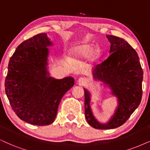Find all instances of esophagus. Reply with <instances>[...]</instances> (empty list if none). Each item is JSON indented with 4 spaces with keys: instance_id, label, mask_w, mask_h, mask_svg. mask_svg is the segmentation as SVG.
Returning a JSON list of instances; mask_svg holds the SVG:
<instances>
[{
    "instance_id": "1",
    "label": "esophagus",
    "mask_w": 150,
    "mask_h": 150,
    "mask_svg": "<svg viewBox=\"0 0 150 150\" xmlns=\"http://www.w3.org/2000/svg\"><path fill=\"white\" fill-rule=\"evenodd\" d=\"M77 82L79 83V85H84L86 83V79L84 77H79L77 80Z\"/></svg>"
}]
</instances>
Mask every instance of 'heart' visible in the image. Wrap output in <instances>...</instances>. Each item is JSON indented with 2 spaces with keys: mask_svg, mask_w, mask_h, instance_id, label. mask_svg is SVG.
Listing matches in <instances>:
<instances>
[{
  "mask_svg": "<svg viewBox=\"0 0 150 150\" xmlns=\"http://www.w3.org/2000/svg\"><path fill=\"white\" fill-rule=\"evenodd\" d=\"M72 54L77 59L83 60L91 58L92 62L96 61L100 55V50L93 44L81 42L75 45L72 48Z\"/></svg>",
  "mask_w": 150,
  "mask_h": 150,
  "instance_id": "1",
  "label": "heart"
}]
</instances>
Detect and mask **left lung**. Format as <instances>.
<instances>
[{
    "instance_id": "8db88e82",
    "label": "left lung",
    "mask_w": 150,
    "mask_h": 150,
    "mask_svg": "<svg viewBox=\"0 0 150 150\" xmlns=\"http://www.w3.org/2000/svg\"><path fill=\"white\" fill-rule=\"evenodd\" d=\"M107 37L111 43V54L92 71L95 80L103 83L117 98V107L107 122H100L93 114L91 95L84 88L85 117L91 126L99 129L117 128L124 124L139 106L143 94V71L137 52L122 38L112 35Z\"/></svg>"
}]
</instances>
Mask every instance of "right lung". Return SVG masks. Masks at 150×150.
<instances>
[{
  "instance_id": "add662e5",
  "label": "right lung",
  "mask_w": 150,
  "mask_h": 150,
  "mask_svg": "<svg viewBox=\"0 0 150 150\" xmlns=\"http://www.w3.org/2000/svg\"><path fill=\"white\" fill-rule=\"evenodd\" d=\"M52 45L47 34H38L21 43L9 62L7 97L17 116L34 125L54 122L62 97L75 83L72 77L50 76L48 47Z\"/></svg>"
}]
</instances>
